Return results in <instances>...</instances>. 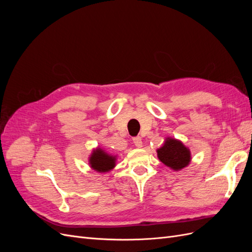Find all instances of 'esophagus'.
I'll return each mask as SVG.
<instances>
[{"mask_svg": "<svg viewBox=\"0 0 252 252\" xmlns=\"http://www.w3.org/2000/svg\"><path fill=\"white\" fill-rule=\"evenodd\" d=\"M132 141H133V144L135 145L136 147L141 148V147L143 146V143H142V139H141V136H135V138H133V139H132Z\"/></svg>", "mask_w": 252, "mask_h": 252, "instance_id": "obj_1", "label": "esophagus"}]
</instances>
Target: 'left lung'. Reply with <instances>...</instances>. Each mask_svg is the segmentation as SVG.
Masks as SVG:
<instances>
[{
    "label": "left lung",
    "instance_id": "obj_1",
    "mask_svg": "<svg viewBox=\"0 0 252 252\" xmlns=\"http://www.w3.org/2000/svg\"><path fill=\"white\" fill-rule=\"evenodd\" d=\"M157 152L159 161L175 171L183 169L191 161L190 150L181 141L172 138H167Z\"/></svg>",
    "mask_w": 252,
    "mask_h": 252
}]
</instances>
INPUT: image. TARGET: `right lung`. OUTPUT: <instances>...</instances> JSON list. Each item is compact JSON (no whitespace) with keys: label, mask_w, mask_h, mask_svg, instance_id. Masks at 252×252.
<instances>
[{"label":"right lung","mask_w":252,"mask_h":252,"mask_svg":"<svg viewBox=\"0 0 252 252\" xmlns=\"http://www.w3.org/2000/svg\"><path fill=\"white\" fill-rule=\"evenodd\" d=\"M117 157L108 155L101 148H96L89 157V164L94 170L97 172H108L116 166Z\"/></svg>","instance_id":"1"}]
</instances>
